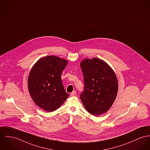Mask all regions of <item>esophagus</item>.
<instances>
[{"instance_id": "34e87169", "label": "esophagus", "mask_w": 150, "mask_h": 150, "mask_svg": "<svg viewBox=\"0 0 150 150\" xmlns=\"http://www.w3.org/2000/svg\"><path fill=\"white\" fill-rule=\"evenodd\" d=\"M76 94V91H73L72 92L70 93V96H75Z\"/></svg>"}]
</instances>
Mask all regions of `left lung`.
<instances>
[{
	"mask_svg": "<svg viewBox=\"0 0 150 150\" xmlns=\"http://www.w3.org/2000/svg\"><path fill=\"white\" fill-rule=\"evenodd\" d=\"M84 90L80 98L87 111L94 116L108 111L114 103L118 91L115 73L103 60L86 59L81 63Z\"/></svg>",
	"mask_w": 150,
	"mask_h": 150,
	"instance_id": "8db88e82",
	"label": "left lung"
}]
</instances>
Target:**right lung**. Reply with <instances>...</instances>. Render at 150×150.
<instances>
[{"mask_svg":"<svg viewBox=\"0 0 150 150\" xmlns=\"http://www.w3.org/2000/svg\"><path fill=\"white\" fill-rule=\"evenodd\" d=\"M68 60L55 56L39 59L32 67L28 78L31 98L39 108L52 112L59 108L69 97L61 79Z\"/></svg>","mask_w":150,"mask_h":150,"instance_id":"right-lung-1","label":"right lung"}]
</instances>
